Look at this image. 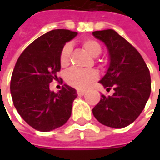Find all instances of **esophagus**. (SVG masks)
<instances>
[{"label": "esophagus", "mask_w": 160, "mask_h": 160, "mask_svg": "<svg viewBox=\"0 0 160 160\" xmlns=\"http://www.w3.org/2000/svg\"><path fill=\"white\" fill-rule=\"evenodd\" d=\"M85 91H82V90H77V94L79 96H83L85 94Z\"/></svg>", "instance_id": "1"}]
</instances>
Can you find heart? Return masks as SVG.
<instances>
[{
	"label": "heart",
	"instance_id": "heart-1",
	"mask_svg": "<svg viewBox=\"0 0 160 160\" xmlns=\"http://www.w3.org/2000/svg\"><path fill=\"white\" fill-rule=\"evenodd\" d=\"M83 49L92 57H97L102 52L101 44L92 39H87L83 42ZM72 46L69 43L65 44L61 50L59 61L61 67L66 68L69 65ZM66 82L78 89L88 88L92 83L98 79V74L94 71H81L78 69H71L66 74Z\"/></svg>",
	"mask_w": 160,
	"mask_h": 160
}]
</instances>
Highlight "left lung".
Segmentation results:
<instances>
[{
    "instance_id": "1",
    "label": "left lung",
    "mask_w": 160,
    "mask_h": 160,
    "mask_svg": "<svg viewBox=\"0 0 160 160\" xmlns=\"http://www.w3.org/2000/svg\"><path fill=\"white\" fill-rule=\"evenodd\" d=\"M92 35L104 42L109 57L108 68L100 83L115 91L112 96L102 94L92 114L104 126L126 127L138 118L149 100L150 70L138 51L113 29L95 31Z\"/></svg>"
}]
</instances>
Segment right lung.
<instances>
[{
    "label": "right lung",
    "mask_w": 160,
    "mask_h": 160,
    "mask_svg": "<svg viewBox=\"0 0 160 160\" xmlns=\"http://www.w3.org/2000/svg\"><path fill=\"white\" fill-rule=\"evenodd\" d=\"M77 34L66 29L52 30L27 47L16 63L10 81L13 104L22 118L35 130L52 131L70 118L77 91L64 84L54 92L50 90V83L58 80L62 48Z\"/></svg>",
    "instance_id": "1"
}]
</instances>
